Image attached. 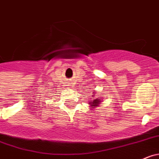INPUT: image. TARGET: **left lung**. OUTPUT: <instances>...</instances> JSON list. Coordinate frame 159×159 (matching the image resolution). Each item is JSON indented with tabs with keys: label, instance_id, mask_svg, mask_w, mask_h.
Instances as JSON below:
<instances>
[{
	"label": "left lung",
	"instance_id": "1",
	"mask_svg": "<svg viewBox=\"0 0 159 159\" xmlns=\"http://www.w3.org/2000/svg\"><path fill=\"white\" fill-rule=\"evenodd\" d=\"M93 96H95V95H93ZM101 99H98V98H96V99H93V101H92V102H90V105H91V108H93V107H98V105H99V104L101 103Z\"/></svg>",
	"mask_w": 159,
	"mask_h": 159
}]
</instances>
